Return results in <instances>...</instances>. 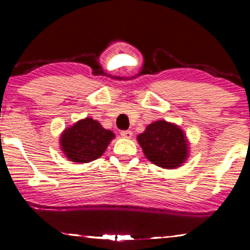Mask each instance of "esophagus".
<instances>
[{
	"mask_svg": "<svg viewBox=\"0 0 250 250\" xmlns=\"http://www.w3.org/2000/svg\"><path fill=\"white\" fill-rule=\"evenodd\" d=\"M121 135H122L123 138H130L133 135V132L132 130H122V132H121Z\"/></svg>",
	"mask_w": 250,
	"mask_h": 250,
	"instance_id": "1",
	"label": "esophagus"
}]
</instances>
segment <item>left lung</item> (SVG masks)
Wrapping results in <instances>:
<instances>
[{
    "instance_id": "obj_1",
    "label": "left lung",
    "mask_w": 250,
    "mask_h": 250,
    "mask_svg": "<svg viewBox=\"0 0 250 250\" xmlns=\"http://www.w3.org/2000/svg\"><path fill=\"white\" fill-rule=\"evenodd\" d=\"M146 158L162 168H176L188 157V141L183 130L166 121H156L138 135Z\"/></svg>"
}]
</instances>
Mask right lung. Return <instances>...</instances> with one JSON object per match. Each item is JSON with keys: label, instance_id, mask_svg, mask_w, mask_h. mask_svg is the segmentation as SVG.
Here are the masks:
<instances>
[{"label": "right lung", "instance_id": "add662e5", "mask_svg": "<svg viewBox=\"0 0 250 250\" xmlns=\"http://www.w3.org/2000/svg\"><path fill=\"white\" fill-rule=\"evenodd\" d=\"M112 138L115 135L111 130L103 128L92 118H85L62 133L60 146L70 161L87 163L99 158Z\"/></svg>", "mask_w": 250, "mask_h": 250}]
</instances>
